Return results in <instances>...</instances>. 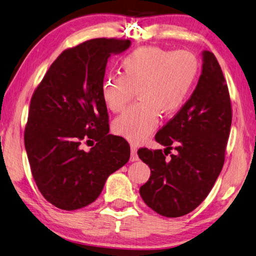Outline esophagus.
Returning <instances> with one entry per match:
<instances>
[{
    "instance_id": "1",
    "label": "esophagus",
    "mask_w": 256,
    "mask_h": 256,
    "mask_svg": "<svg viewBox=\"0 0 256 256\" xmlns=\"http://www.w3.org/2000/svg\"><path fill=\"white\" fill-rule=\"evenodd\" d=\"M130 160L132 162H136L138 160V156H137V146L135 144H130Z\"/></svg>"
}]
</instances>
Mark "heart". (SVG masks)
<instances>
[{"label":"heart","instance_id":"obj_1","mask_svg":"<svg viewBox=\"0 0 256 256\" xmlns=\"http://www.w3.org/2000/svg\"><path fill=\"white\" fill-rule=\"evenodd\" d=\"M121 74H110L102 83V97L110 110L119 113L137 91L140 100L116 118L118 135L137 143L158 126L160 113H176L184 105L198 78L200 64L190 50L144 46L120 62Z\"/></svg>","mask_w":256,"mask_h":256}]
</instances>
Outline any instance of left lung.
<instances>
[{"instance_id": "obj_1", "label": "left lung", "mask_w": 256, "mask_h": 256, "mask_svg": "<svg viewBox=\"0 0 256 256\" xmlns=\"http://www.w3.org/2000/svg\"><path fill=\"white\" fill-rule=\"evenodd\" d=\"M232 106L216 56L203 52L202 74L181 110L156 134L166 146L140 148L138 157L151 176L140 188L148 206L165 217H181L201 204L212 190L225 160ZM171 150L174 154L167 156Z\"/></svg>"}]
</instances>
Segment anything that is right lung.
Returning <instances> with one entry per match:
<instances>
[{
  "instance_id": "obj_1",
  "label": "right lung",
  "mask_w": 256,
  "mask_h": 256,
  "mask_svg": "<svg viewBox=\"0 0 256 256\" xmlns=\"http://www.w3.org/2000/svg\"><path fill=\"white\" fill-rule=\"evenodd\" d=\"M130 40L98 38L58 55L30 104L24 144L44 198L62 210L84 208L100 195L110 174L130 157V146L108 134L102 83L108 58ZM91 142L84 152L80 146Z\"/></svg>"
}]
</instances>
